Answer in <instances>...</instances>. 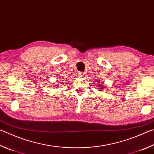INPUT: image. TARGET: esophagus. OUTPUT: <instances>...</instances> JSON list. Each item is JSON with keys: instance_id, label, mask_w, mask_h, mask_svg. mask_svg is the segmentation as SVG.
Masks as SVG:
<instances>
[{"instance_id": "esophagus-1", "label": "esophagus", "mask_w": 154, "mask_h": 154, "mask_svg": "<svg viewBox=\"0 0 154 154\" xmlns=\"http://www.w3.org/2000/svg\"><path fill=\"white\" fill-rule=\"evenodd\" d=\"M77 74L80 77H83V75H84V72H79Z\"/></svg>"}]
</instances>
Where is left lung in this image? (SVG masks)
Instances as JSON below:
<instances>
[{
	"label": "left lung",
	"instance_id": "left-lung-1",
	"mask_svg": "<svg viewBox=\"0 0 154 154\" xmlns=\"http://www.w3.org/2000/svg\"><path fill=\"white\" fill-rule=\"evenodd\" d=\"M101 88H102V87H101ZM100 89H102L103 88H100ZM101 89H99V90H100V91H101Z\"/></svg>",
	"mask_w": 154,
	"mask_h": 154
}]
</instances>
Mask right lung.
Instances as JSON below:
<instances>
[{"mask_svg":"<svg viewBox=\"0 0 154 154\" xmlns=\"http://www.w3.org/2000/svg\"><path fill=\"white\" fill-rule=\"evenodd\" d=\"M63 79H62V80H61V81H60V82H64V81H63Z\"/></svg>","mask_w":154,"mask_h":154,"instance_id":"obj_1","label":"right lung"}]
</instances>
